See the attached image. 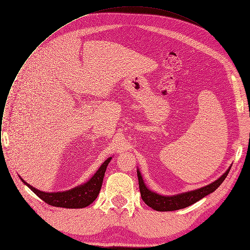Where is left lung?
Returning a JSON list of instances; mask_svg holds the SVG:
<instances>
[{
    "label": "left lung",
    "mask_w": 250,
    "mask_h": 250,
    "mask_svg": "<svg viewBox=\"0 0 250 250\" xmlns=\"http://www.w3.org/2000/svg\"><path fill=\"white\" fill-rule=\"evenodd\" d=\"M230 167L219 178L218 180L213 181L212 183L193 190V191H188L185 193L181 194H177V195H172V196H164L160 195L150 189H148L144 182V179H142V176L140 174L139 169H137V178H138V185H139V190H140V195L142 200L145 201V203L152 208L155 210L158 211H170V210H176V209H180L187 208L196 202L200 201L207 195L212 193L213 191H216L220 185L224 182V180L227 178Z\"/></svg>",
    "instance_id": "obj_1"
}]
</instances>
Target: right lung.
<instances>
[{
    "label": "right lung",
    "mask_w": 250,
    "mask_h": 250,
    "mask_svg": "<svg viewBox=\"0 0 250 250\" xmlns=\"http://www.w3.org/2000/svg\"><path fill=\"white\" fill-rule=\"evenodd\" d=\"M111 160L112 157L106 159L86 183L62 192L41 191L27 184L21 176L20 178L35 195L50 206L66 208H82L91 205L97 199L103 184L106 166L109 165Z\"/></svg>",
    "instance_id": "add662e5"
}]
</instances>
